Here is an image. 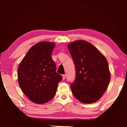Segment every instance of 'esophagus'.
Returning a JSON list of instances; mask_svg holds the SVG:
<instances>
[{
  "label": "esophagus",
  "instance_id": "esophagus-1",
  "mask_svg": "<svg viewBox=\"0 0 127 127\" xmlns=\"http://www.w3.org/2000/svg\"><path fill=\"white\" fill-rule=\"evenodd\" d=\"M62 78H63V80H65V78H66L65 74H63V75H62Z\"/></svg>",
  "mask_w": 127,
  "mask_h": 127
}]
</instances>
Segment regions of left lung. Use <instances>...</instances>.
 <instances>
[{
  "mask_svg": "<svg viewBox=\"0 0 127 127\" xmlns=\"http://www.w3.org/2000/svg\"><path fill=\"white\" fill-rule=\"evenodd\" d=\"M67 47L76 68V79L70 84L73 94L82 103L96 102L110 82L106 59L86 41H75L67 45Z\"/></svg>",
  "mask_w": 127,
  "mask_h": 127,
  "instance_id": "8db88e82",
  "label": "left lung"
}]
</instances>
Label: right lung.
<instances>
[{
    "instance_id": "right-lung-1",
    "label": "right lung",
    "mask_w": 127,
    "mask_h": 127,
    "mask_svg": "<svg viewBox=\"0 0 127 127\" xmlns=\"http://www.w3.org/2000/svg\"><path fill=\"white\" fill-rule=\"evenodd\" d=\"M55 43H38L31 47L18 68L21 89L31 101L43 104L52 99L62 77L51 58Z\"/></svg>"
}]
</instances>
